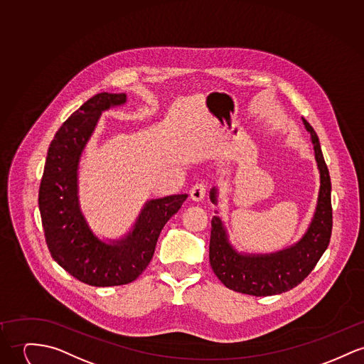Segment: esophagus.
I'll return each mask as SVG.
<instances>
[{
    "label": "esophagus",
    "mask_w": 364,
    "mask_h": 364,
    "mask_svg": "<svg viewBox=\"0 0 364 364\" xmlns=\"http://www.w3.org/2000/svg\"><path fill=\"white\" fill-rule=\"evenodd\" d=\"M206 196V186L205 184H196L191 190H190V198L194 202H200Z\"/></svg>",
    "instance_id": "obj_1"
}]
</instances>
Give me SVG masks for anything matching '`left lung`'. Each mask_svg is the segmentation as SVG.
Wrapping results in <instances>:
<instances>
[{
    "label": "left lung",
    "mask_w": 364,
    "mask_h": 364,
    "mask_svg": "<svg viewBox=\"0 0 364 364\" xmlns=\"http://www.w3.org/2000/svg\"><path fill=\"white\" fill-rule=\"evenodd\" d=\"M302 122L310 134L320 174L317 203L305 234L280 251L248 253L238 251L231 244L220 216L212 219L209 262L218 279L235 292L269 296L292 289L308 277L330 244L333 230L330 173L316 132L304 117ZM209 198L212 203L219 205V190L216 187L210 190Z\"/></svg>",
    "instance_id": "1"
}]
</instances>
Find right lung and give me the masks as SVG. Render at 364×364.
<instances>
[{
	"label": "right lung",
	"instance_id": "1",
	"mask_svg": "<svg viewBox=\"0 0 364 364\" xmlns=\"http://www.w3.org/2000/svg\"><path fill=\"white\" fill-rule=\"evenodd\" d=\"M127 102L124 92H100L73 113L50 144L38 191L46 242L56 263L92 287L123 285L149 264L158 237L187 194L148 199L130 230L101 238L84 216L79 196V165L101 114Z\"/></svg>",
	"mask_w": 364,
	"mask_h": 364
}]
</instances>
